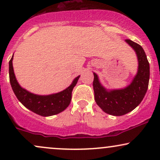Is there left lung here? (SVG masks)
Segmentation results:
<instances>
[{
	"mask_svg": "<svg viewBox=\"0 0 160 160\" xmlns=\"http://www.w3.org/2000/svg\"><path fill=\"white\" fill-rule=\"evenodd\" d=\"M125 41L135 50L137 55L138 72L129 85L120 89H107L102 85L95 73L93 89L96 104L105 113L113 116H122L133 111L144 98L148 88L150 65L141 46L131 40Z\"/></svg>",
	"mask_w": 160,
	"mask_h": 160,
	"instance_id": "obj_1",
	"label": "left lung"
}]
</instances>
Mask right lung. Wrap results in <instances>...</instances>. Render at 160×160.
Listing matches in <instances>:
<instances>
[{"instance_id": "right-lung-1", "label": "right lung", "mask_w": 160, "mask_h": 160, "mask_svg": "<svg viewBox=\"0 0 160 160\" xmlns=\"http://www.w3.org/2000/svg\"><path fill=\"white\" fill-rule=\"evenodd\" d=\"M13 55L9 62V75L12 91L16 98L28 110L43 117H49L61 113L71 103L73 89L76 86L80 76L73 80L68 87L58 93L40 95L30 92L22 87L16 80L12 67Z\"/></svg>"}]
</instances>
